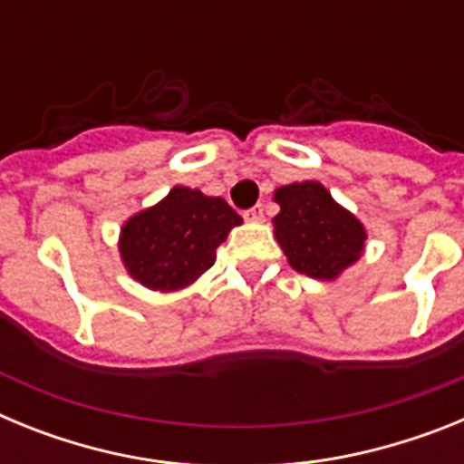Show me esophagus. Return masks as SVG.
<instances>
[{
	"instance_id": "1",
	"label": "esophagus",
	"mask_w": 464,
	"mask_h": 464,
	"mask_svg": "<svg viewBox=\"0 0 464 464\" xmlns=\"http://www.w3.org/2000/svg\"><path fill=\"white\" fill-rule=\"evenodd\" d=\"M244 218L248 220V223H260V220L265 218V208H262V204H256V207L246 208Z\"/></svg>"
}]
</instances>
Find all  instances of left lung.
<instances>
[{"label": "left lung", "instance_id": "obj_1", "mask_svg": "<svg viewBox=\"0 0 464 464\" xmlns=\"http://www.w3.org/2000/svg\"><path fill=\"white\" fill-rule=\"evenodd\" d=\"M274 199L281 207L274 235L295 272L332 281L362 256L367 239L362 223L339 207L321 183L283 186Z\"/></svg>", "mask_w": 464, "mask_h": 464}]
</instances>
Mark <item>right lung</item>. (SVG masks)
<instances>
[{
	"instance_id": "obj_1",
	"label": "right lung",
	"mask_w": 464,
	"mask_h": 464,
	"mask_svg": "<svg viewBox=\"0 0 464 464\" xmlns=\"http://www.w3.org/2000/svg\"><path fill=\"white\" fill-rule=\"evenodd\" d=\"M239 223L241 216L223 197L176 186L162 202L122 225V262L146 288H186L216 262V248Z\"/></svg>"
}]
</instances>
